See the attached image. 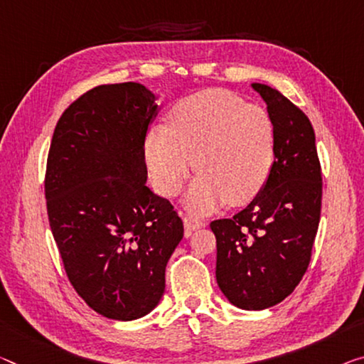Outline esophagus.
I'll list each match as a JSON object with an SVG mask.
<instances>
[{
  "label": "esophagus",
  "mask_w": 364,
  "mask_h": 364,
  "mask_svg": "<svg viewBox=\"0 0 364 364\" xmlns=\"http://www.w3.org/2000/svg\"><path fill=\"white\" fill-rule=\"evenodd\" d=\"M183 226H186V236H190L193 231H197V229L203 228L205 223L198 220V218H193V216H186L183 218Z\"/></svg>",
  "instance_id": "34e87169"
}]
</instances>
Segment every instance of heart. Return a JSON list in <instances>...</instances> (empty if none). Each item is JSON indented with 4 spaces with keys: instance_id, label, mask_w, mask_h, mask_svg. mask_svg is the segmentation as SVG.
<instances>
[{
    "instance_id": "1",
    "label": "heart",
    "mask_w": 364,
    "mask_h": 364,
    "mask_svg": "<svg viewBox=\"0 0 364 364\" xmlns=\"http://www.w3.org/2000/svg\"><path fill=\"white\" fill-rule=\"evenodd\" d=\"M275 148V124L262 105L225 89H205L172 105L169 127L149 128L143 154L151 183L163 197L181 192L197 167L201 174L183 203L205 215L226 201H252L270 174Z\"/></svg>"
}]
</instances>
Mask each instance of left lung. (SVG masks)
Wrapping results in <instances>:
<instances>
[{
    "instance_id": "1",
    "label": "left lung",
    "mask_w": 364,
    "mask_h": 364,
    "mask_svg": "<svg viewBox=\"0 0 364 364\" xmlns=\"http://www.w3.org/2000/svg\"><path fill=\"white\" fill-rule=\"evenodd\" d=\"M252 87L277 130L270 174L247 208L210 228L218 287L236 307L262 311L291 294L307 270L321 220L322 176L309 119L277 89L260 82Z\"/></svg>"
}]
</instances>
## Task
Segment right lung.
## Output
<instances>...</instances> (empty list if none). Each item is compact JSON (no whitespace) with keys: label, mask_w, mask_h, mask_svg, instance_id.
Instances as JSON below:
<instances>
[{"label":"right lung","mask_w":364,"mask_h":364,"mask_svg":"<svg viewBox=\"0 0 364 364\" xmlns=\"http://www.w3.org/2000/svg\"><path fill=\"white\" fill-rule=\"evenodd\" d=\"M139 82L97 86L60 117L48 151V221L66 275L89 307L135 321L159 304L182 220L146 187L143 143L158 115Z\"/></svg>","instance_id":"obj_1"}]
</instances>
